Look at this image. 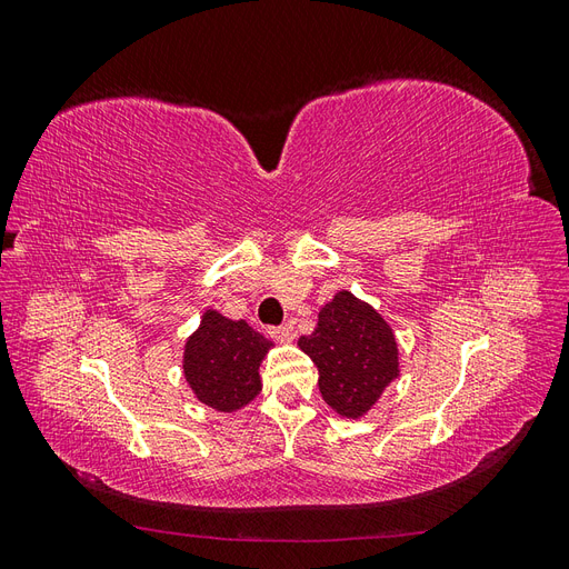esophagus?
Segmentation results:
<instances>
[{"label": "esophagus", "mask_w": 569, "mask_h": 569, "mask_svg": "<svg viewBox=\"0 0 569 569\" xmlns=\"http://www.w3.org/2000/svg\"><path fill=\"white\" fill-rule=\"evenodd\" d=\"M270 337H274L278 341H291L295 339V325L284 322L280 327H270Z\"/></svg>", "instance_id": "1"}]
</instances>
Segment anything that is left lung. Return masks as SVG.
Wrapping results in <instances>:
<instances>
[{
    "mask_svg": "<svg viewBox=\"0 0 569 569\" xmlns=\"http://www.w3.org/2000/svg\"><path fill=\"white\" fill-rule=\"evenodd\" d=\"M299 349L318 366L325 403L341 418H360L399 375V349L387 320L351 291L320 308L313 335Z\"/></svg>",
    "mask_w": 569,
    "mask_h": 569,
    "instance_id": "8db88e82",
    "label": "left lung"
}]
</instances>
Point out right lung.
I'll return each instance as SVG.
<instances>
[{
	"instance_id": "add662e5",
	"label": "right lung",
	"mask_w": 569,
	"mask_h": 569,
	"mask_svg": "<svg viewBox=\"0 0 569 569\" xmlns=\"http://www.w3.org/2000/svg\"><path fill=\"white\" fill-rule=\"evenodd\" d=\"M270 347L247 320L206 311L199 330L184 343V380L201 403L220 412L239 410L261 391L258 366Z\"/></svg>"
}]
</instances>
